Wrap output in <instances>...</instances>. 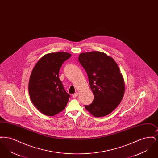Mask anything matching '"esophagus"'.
<instances>
[{
	"mask_svg": "<svg viewBox=\"0 0 158 158\" xmlns=\"http://www.w3.org/2000/svg\"><path fill=\"white\" fill-rule=\"evenodd\" d=\"M78 95H79V93H78V92H76V93L74 94L73 95V98H76V97L78 96Z\"/></svg>",
	"mask_w": 158,
	"mask_h": 158,
	"instance_id": "34e87169",
	"label": "esophagus"
}]
</instances>
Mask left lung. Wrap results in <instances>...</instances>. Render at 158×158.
I'll return each instance as SVG.
<instances>
[{"mask_svg": "<svg viewBox=\"0 0 158 158\" xmlns=\"http://www.w3.org/2000/svg\"><path fill=\"white\" fill-rule=\"evenodd\" d=\"M78 60L87 73L94 95L92 103L85 108L96 117L110 114L124 95V80L118 64L111 57L97 51L81 53Z\"/></svg>", "mask_w": 158, "mask_h": 158, "instance_id": "8db88e82", "label": "left lung"}]
</instances>
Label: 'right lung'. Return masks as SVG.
<instances>
[{
  "label": "right lung",
  "instance_id": "right-lung-1",
  "mask_svg": "<svg viewBox=\"0 0 158 158\" xmlns=\"http://www.w3.org/2000/svg\"><path fill=\"white\" fill-rule=\"evenodd\" d=\"M71 56L66 52L48 53L32 69L28 85L31 100L45 115L59 114L68 104L70 95L64 90L59 73L63 62Z\"/></svg>",
  "mask_w": 158,
  "mask_h": 158
}]
</instances>
